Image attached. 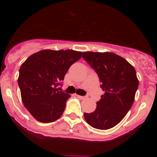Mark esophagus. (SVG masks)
Instances as JSON below:
<instances>
[{
	"label": "esophagus",
	"instance_id": "1",
	"mask_svg": "<svg viewBox=\"0 0 157 157\" xmlns=\"http://www.w3.org/2000/svg\"><path fill=\"white\" fill-rule=\"evenodd\" d=\"M77 97L78 98H80V99H85V98H86V96H80V95H77Z\"/></svg>",
	"mask_w": 157,
	"mask_h": 157
}]
</instances>
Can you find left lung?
I'll return each mask as SVG.
<instances>
[{
    "label": "left lung",
    "mask_w": 157,
    "mask_h": 157,
    "mask_svg": "<svg viewBox=\"0 0 157 157\" xmlns=\"http://www.w3.org/2000/svg\"><path fill=\"white\" fill-rule=\"evenodd\" d=\"M82 57L95 70L105 91L95 111L84 113L89 125L99 130L115 127L125 117L138 87L136 71L124 58L113 52H85Z\"/></svg>",
    "instance_id": "left-lung-1"
}]
</instances>
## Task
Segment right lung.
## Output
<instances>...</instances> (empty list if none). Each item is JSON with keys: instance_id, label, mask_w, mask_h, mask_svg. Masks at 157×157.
<instances>
[{"instance_id": "add662e5", "label": "right lung", "mask_w": 157, "mask_h": 157, "mask_svg": "<svg viewBox=\"0 0 157 157\" xmlns=\"http://www.w3.org/2000/svg\"><path fill=\"white\" fill-rule=\"evenodd\" d=\"M82 55L71 49H45L29 56L21 65L18 84L22 101L37 121L52 123L62 116L71 96L56 88Z\"/></svg>"}]
</instances>
